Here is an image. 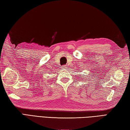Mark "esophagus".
<instances>
[{"label": "esophagus", "instance_id": "34e87169", "mask_svg": "<svg viewBox=\"0 0 130 130\" xmlns=\"http://www.w3.org/2000/svg\"><path fill=\"white\" fill-rule=\"evenodd\" d=\"M61 68H62L63 69H67V66L66 65H63V66H62V67H61Z\"/></svg>", "mask_w": 130, "mask_h": 130}]
</instances>
